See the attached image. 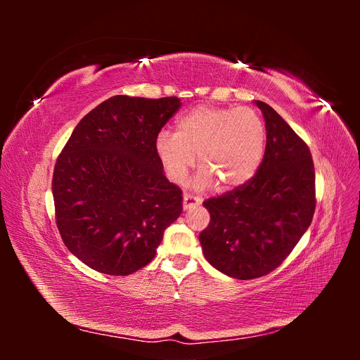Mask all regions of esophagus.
<instances>
[{"label":"esophagus","instance_id":"1","mask_svg":"<svg viewBox=\"0 0 360 360\" xmlns=\"http://www.w3.org/2000/svg\"><path fill=\"white\" fill-rule=\"evenodd\" d=\"M200 204H201V200L198 197H195V195H191V193H184L183 195V207H184V210L193 209V207H197Z\"/></svg>","mask_w":360,"mask_h":360}]
</instances>
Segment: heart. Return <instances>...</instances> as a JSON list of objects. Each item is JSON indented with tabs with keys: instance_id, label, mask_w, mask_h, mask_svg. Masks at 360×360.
I'll list each match as a JSON object with an SVG mask.
<instances>
[{
	"instance_id": "heart-1",
	"label": "heart",
	"mask_w": 360,
	"mask_h": 360,
	"mask_svg": "<svg viewBox=\"0 0 360 360\" xmlns=\"http://www.w3.org/2000/svg\"><path fill=\"white\" fill-rule=\"evenodd\" d=\"M266 147V124L250 108L198 106L177 120L176 134L156 138V153L172 181L186 179L197 155L200 186L216 180L226 189L254 179Z\"/></svg>"
}]
</instances>
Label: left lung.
Segmentation results:
<instances>
[{
	"instance_id": "left-lung-1",
	"label": "left lung",
	"mask_w": 360,
	"mask_h": 360,
	"mask_svg": "<svg viewBox=\"0 0 360 360\" xmlns=\"http://www.w3.org/2000/svg\"><path fill=\"white\" fill-rule=\"evenodd\" d=\"M266 120V155L254 179L202 205L210 222L200 234L204 257L222 274L255 279L279 267L308 230L315 212V171L308 144L274 108Z\"/></svg>"
}]
</instances>
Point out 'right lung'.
<instances>
[{
    "instance_id": "obj_1",
    "label": "right lung",
    "mask_w": 360,
    "mask_h": 360,
    "mask_svg": "<svg viewBox=\"0 0 360 360\" xmlns=\"http://www.w3.org/2000/svg\"><path fill=\"white\" fill-rule=\"evenodd\" d=\"M176 96H114L75 127L53 168L56 222L64 245L96 271L126 276L156 255L183 210L156 138L179 111Z\"/></svg>"
}]
</instances>
